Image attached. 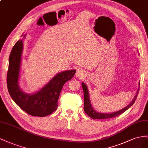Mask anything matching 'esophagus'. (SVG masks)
I'll use <instances>...</instances> for the list:
<instances>
[{"label": "esophagus", "instance_id": "1", "mask_svg": "<svg viewBox=\"0 0 148 148\" xmlns=\"http://www.w3.org/2000/svg\"><path fill=\"white\" fill-rule=\"evenodd\" d=\"M84 75V72L82 69H78L76 72V76L79 77H82Z\"/></svg>", "mask_w": 148, "mask_h": 148}]
</instances>
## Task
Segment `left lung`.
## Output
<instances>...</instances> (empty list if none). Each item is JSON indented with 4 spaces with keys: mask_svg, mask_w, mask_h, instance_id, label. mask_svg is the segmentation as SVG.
Segmentation results:
<instances>
[{
    "mask_svg": "<svg viewBox=\"0 0 148 148\" xmlns=\"http://www.w3.org/2000/svg\"><path fill=\"white\" fill-rule=\"evenodd\" d=\"M82 86L83 88V91H84V112L86 113L87 115L88 116H89L91 117L93 119H112V118L116 117L117 116H119L121 115V113H123L125 112L126 110H128L131 106H132V105L134 103L135 100L136 99V97L138 94V92L139 89L138 88V92L136 93V96L134 97V99L133 100L132 102H131L130 105H128L127 107H126L123 109L121 110L118 111L115 113H97L96 112L93 108L91 106V104L90 102V100H89V96H88V89L87 88V86L85 85L84 83H82Z\"/></svg>",
    "mask_w": 148,
    "mask_h": 148,
    "instance_id": "1",
    "label": "left lung"
}]
</instances>
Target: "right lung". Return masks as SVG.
<instances>
[{"instance_id": "add662e5", "label": "right lung", "mask_w": 148, "mask_h": 148, "mask_svg": "<svg viewBox=\"0 0 148 148\" xmlns=\"http://www.w3.org/2000/svg\"><path fill=\"white\" fill-rule=\"evenodd\" d=\"M23 42L18 41L12 49L7 75L8 92L16 104L32 116H45L58 107V101L64 84L74 77L76 71H67L57 74L41 90L33 95L25 94L19 88L18 80Z\"/></svg>"}]
</instances>
